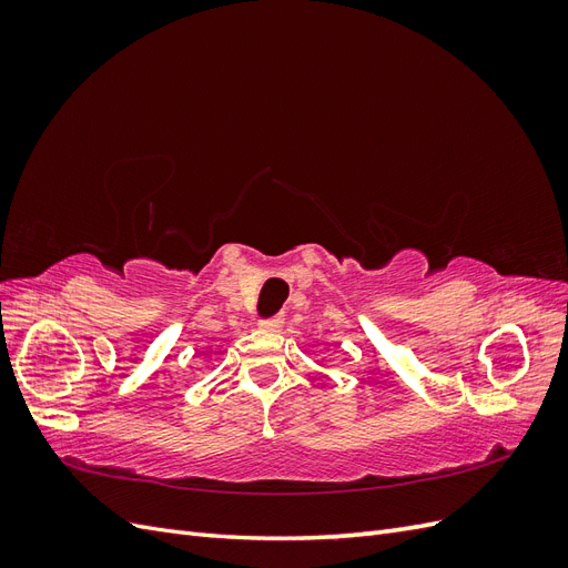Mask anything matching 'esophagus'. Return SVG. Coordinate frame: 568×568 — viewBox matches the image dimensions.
<instances>
[{"mask_svg": "<svg viewBox=\"0 0 568 568\" xmlns=\"http://www.w3.org/2000/svg\"><path fill=\"white\" fill-rule=\"evenodd\" d=\"M282 317L280 315H274V317H265V320H261V329H265V332H280L282 329Z\"/></svg>", "mask_w": 568, "mask_h": 568, "instance_id": "34e87169", "label": "esophagus"}]
</instances>
